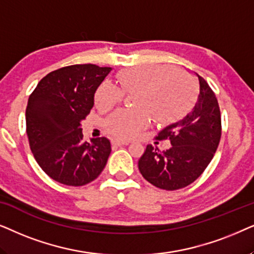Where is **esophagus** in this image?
Wrapping results in <instances>:
<instances>
[{"instance_id": "34e87169", "label": "esophagus", "mask_w": 254, "mask_h": 254, "mask_svg": "<svg viewBox=\"0 0 254 254\" xmlns=\"http://www.w3.org/2000/svg\"><path fill=\"white\" fill-rule=\"evenodd\" d=\"M114 146H123V145H129V141L127 140H120V139H113L111 140Z\"/></svg>"}]
</instances>
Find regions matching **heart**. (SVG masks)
Returning <instances> with one entry per match:
<instances>
[{
	"label": "heart",
	"mask_w": 254,
	"mask_h": 254,
	"mask_svg": "<svg viewBox=\"0 0 254 254\" xmlns=\"http://www.w3.org/2000/svg\"><path fill=\"white\" fill-rule=\"evenodd\" d=\"M122 90L136 93V109L115 111L106 120V129L114 137L130 139L148 127L151 114L161 122L177 116L191 90V81L180 69L166 66H146L122 70L117 75ZM123 94L117 87L103 82L97 89L95 103L107 110L117 104Z\"/></svg>",
	"instance_id": "1"
}]
</instances>
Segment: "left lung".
<instances>
[{
    "instance_id": "8db88e82",
    "label": "left lung",
    "mask_w": 254,
    "mask_h": 254,
    "mask_svg": "<svg viewBox=\"0 0 254 254\" xmlns=\"http://www.w3.org/2000/svg\"><path fill=\"white\" fill-rule=\"evenodd\" d=\"M197 79V93L190 109L167 125L157 139H170L166 151L147 145L138 161L141 175L155 187L175 190L194 182L211 161L221 139V111L215 93L203 77Z\"/></svg>"
}]
</instances>
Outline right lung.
<instances>
[{"mask_svg":"<svg viewBox=\"0 0 254 254\" xmlns=\"http://www.w3.org/2000/svg\"><path fill=\"white\" fill-rule=\"evenodd\" d=\"M110 67L73 65L44 76L29 97L26 133L33 157L54 181L83 186L99 177L111 152L106 137L83 140L81 122Z\"/></svg>","mask_w":254,"mask_h":254,"instance_id":"1","label":"right lung"}]
</instances>
